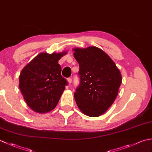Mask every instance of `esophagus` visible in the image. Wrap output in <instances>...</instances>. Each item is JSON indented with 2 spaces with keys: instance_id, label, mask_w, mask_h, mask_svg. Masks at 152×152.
Returning <instances> with one entry per match:
<instances>
[{
  "instance_id": "esophagus-1",
  "label": "esophagus",
  "mask_w": 152,
  "mask_h": 152,
  "mask_svg": "<svg viewBox=\"0 0 152 152\" xmlns=\"http://www.w3.org/2000/svg\"><path fill=\"white\" fill-rule=\"evenodd\" d=\"M67 80H68V82H69V84L70 85L71 83H72V79H71V78H68Z\"/></svg>"
}]
</instances>
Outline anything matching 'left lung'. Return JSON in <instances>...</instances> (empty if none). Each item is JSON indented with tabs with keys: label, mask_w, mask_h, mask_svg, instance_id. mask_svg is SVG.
<instances>
[{
	"label": "left lung",
	"mask_w": 152,
	"mask_h": 152,
	"mask_svg": "<svg viewBox=\"0 0 152 152\" xmlns=\"http://www.w3.org/2000/svg\"><path fill=\"white\" fill-rule=\"evenodd\" d=\"M80 83L74 99L81 112L89 117L103 114L114 103L121 83V72L104 51L95 46L76 48Z\"/></svg>",
	"instance_id": "obj_1"
}]
</instances>
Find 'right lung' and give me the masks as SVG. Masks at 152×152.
<instances>
[{"mask_svg": "<svg viewBox=\"0 0 152 152\" xmlns=\"http://www.w3.org/2000/svg\"><path fill=\"white\" fill-rule=\"evenodd\" d=\"M66 53H40L21 70L19 89L27 104L43 114L53 110L68 84L58 61Z\"/></svg>", "mask_w": 152, "mask_h": 152, "instance_id": "right-lung-1", "label": "right lung"}]
</instances>
